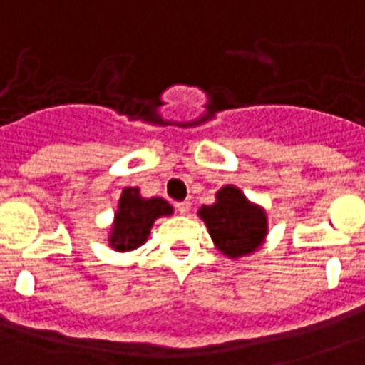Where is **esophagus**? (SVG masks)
Wrapping results in <instances>:
<instances>
[{"instance_id":"1","label":"esophagus","mask_w":365,"mask_h":365,"mask_svg":"<svg viewBox=\"0 0 365 365\" xmlns=\"http://www.w3.org/2000/svg\"><path fill=\"white\" fill-rule=\"evenodd\" d=\"M175 210H177L179 214H188V212H190V202H175Z\"/></svg>"}]
</instances>
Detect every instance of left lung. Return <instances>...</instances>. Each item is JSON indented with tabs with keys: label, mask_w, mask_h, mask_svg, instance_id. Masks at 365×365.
I'll return each instance as SVG.
<instances>
[{
	"label": "left lung",
	"mask_w": 365,
	"mask_h": 365,
	"mask_svg": "<svg viewBox=\"0 0 365 365\" xmlns=\"http://www.w3.org/2000/svg\"><path fill=\"white\" fill-rule=\"evenodd\" d=\"M200 217L208 225L217 249L231 259L252 252L267 235V215L247 202L235 186H223L217 202L202 206Z\"/></svg>",
	"instance_id": "obj_1"
}]
</instances>
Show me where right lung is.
Listing matches in <instances>:
<instances>
[{
	"instance_id": "1",
	"label": "right lung",
	"mask_w": 365,
	"mask_h": 365,
	"mask_svg": "<svg viewBox=\"0 0 365 365\" xmlns=\"http://www.w3.org/2000/svg\"><path fill=\"white\" fill-rule=\"evenodd\" d=\"M171 204L163 198L145 200L140 196L138 188H126L118 202V212L114 220L110 245L116 251H132L150 235L153 222L159 215H169Z\"/></svg>"
}]
</instances>
